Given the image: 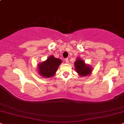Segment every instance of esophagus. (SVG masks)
Instances as JSON below:
<instances>
[{
  "label": "esophagus",
  "mask_w": 124,
  "mask_h": 124,
  "mask_svg": "<svg viewBox=\"0 0 124 124\" xmlns=\"http://www.w3.org/2000/svg\"><path fill=\"white\" fill-rule=\"evenodd\" d=\"M65 61L66 62V63H69V59L68 58H66Z\"/></svg>",
  "instance_id": "esophagus-1"
}]
</instances>
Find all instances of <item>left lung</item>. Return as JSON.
I'll list each match as a JSON object with an SVG mask.
<instances>
[{"label": "left lung", "instance_id": "1", "mask_svg": "<svg viewBox=\"0 0 124 124\" xmlns=\"http://www.w3.org/2000/svg\"><path fill=\"white\" fill-rule=\"evenodd\" d=\"M75 69L78 74L81 76H86L89 75L92 72V68L90 66L85 65L84 61L81 60V59L78 58L74 62Z\"/></svg>", "mask_w": 124, "mask_h": 124}]
</instances>
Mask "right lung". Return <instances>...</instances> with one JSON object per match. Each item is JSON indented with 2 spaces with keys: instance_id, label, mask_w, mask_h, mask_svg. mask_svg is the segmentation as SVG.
<instances>
[{
  "instance_id": "right-lung-1",
  "label": "right lung",
  "mask_w": 124,
  "mask_h": 124,
  "mask_svg": "<svg viewBox=\"0 0 124 124\" xmlns=\"http://www.w3.org/2000/svg\"><path fill=\"white\" fill-rule=\"evenodd\" d=\"M62 62L61 59L51 55L47 60L38 65L39 73L44 78H49L54 76L59 65Z\"/></svg>"
}]
</instances>
